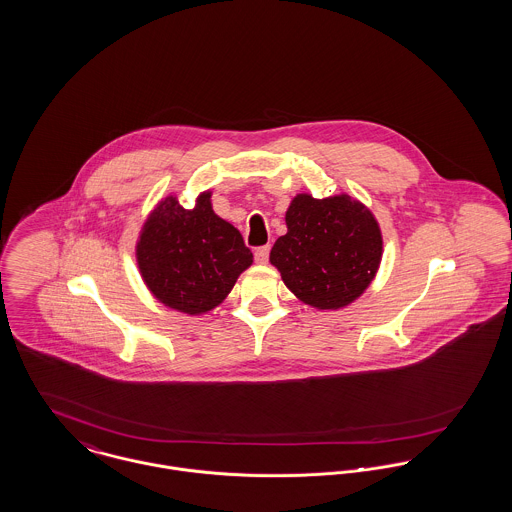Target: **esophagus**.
I'll return each instance as SVG.
<instances>
[{
  "label": "esophagus",
  "instance_id": "obj_1",
  "mask_svg": "<svg viewBox=\"0 0 512 512\" xmlns=\"http://www.w3.org/2000/svg\"><path fill=\"white\" fill-rule=\"evenodd\" d=\"M269 253H271V247L269 245H263V247H257L255 249V261L259 265H265L269 261Z\"/></svg>",
  "mask_w": 512,
  "mask_h": 512
}]
</instances>
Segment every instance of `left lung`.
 Here are the masks:
<instances>
[{
	"label": "left lung",
	"mask_w": 512,
	"mask_h": 512,
	"mask_svg": "<svg viewBox=\"0 0 512 512\" xmlns=\"http://www.w3.org/2000/svg\"><path fill=\"white\" fill-rule=\"evenodd\" d=\"M286 226L288 232L271 249V263L304 304L339 310L376 276L382 234L358 200L298 195L286 210Z\"/></svg>",
	"instance_id": "obj_1"
}]
</instances>
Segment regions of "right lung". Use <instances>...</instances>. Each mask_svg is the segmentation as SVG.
<instances>
[{
  "label": "right lung",
  "instance_id": "add662e5",
  "mask_svg": "<svg viewBox=\"0 0 512 512\" xmlns=\"http://www.w3.org/2000/svg\"><path fill=\"white\" fill-rule=\"evenodd\" d=\"M136 257L159 302L191 315L216 308L253 263L241 234L214 214L210 193L191 210L175 197L161 200L144 224Z\"/></svg>",
  "mask_w": 512,
  "mask_h": 512
}]
</instances>
